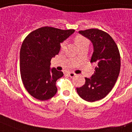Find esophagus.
<instances>
[{"mask_svg":"<svg viewBox=\"0 0 132 132\" xmlns=\"http://www.w3.org/2000/svg\"><path fill=\"white\" fill-rule=\"evenodd\" d=\"M68 75L70 76V77L72 78V77H74V76H75V75H76V74L74 73V72H68Z\"/></svg>","mask_w":132,"mask_h":132,"instance_id":"esophagus-1","label":"esophagus"}]
</instances>
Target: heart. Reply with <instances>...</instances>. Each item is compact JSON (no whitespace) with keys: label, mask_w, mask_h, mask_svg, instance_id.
I'll use <instances>...</instances> for the list:
<instances>
[{"label":"heart","mask_w":132,"mask_h":132,"mask_svg":"<svg viewBox=\"0 0 132 132\" xmlns=\"http://www.w3.org/2000/svg\"><path fill=\"white\" fill-rule=\"evenodd\" d=\"M75 42H76V45H77L78 46H80V45L84 43L88 42V41H87V39L85 38L84 37H83L82 36H80V35H79V36H77L76 37H75ZM65 43H61V48H63L64 47H65Z\"/></svg>","instance_id":"1"}]
</instances>
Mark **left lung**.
I'll return each instance as SVG.
<instances>
[{
  "instance_id": "1",
  "label": "left lung",
  "mask_w": 132,
  "mask_h": 132,
  "mask_svg": "<svg viewBox=\"0 0 132 132\" xmlns=\"http://www.w3.org/2000/svg\"><path fill=\"white\" fill-rule=\"evenodd\" d=\"M79 34L92 43L91 63L96 66L91 77L85 78V84L76 91L81 98L92 102L104 98L115 86L120 72V54L112 37L104 31L92 28Z\"/></svg>"
}]
</instances>
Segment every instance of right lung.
Here are the masks:
<instances>
[{
    "label": "right lung",
    "mask_w": 132,
    "mask_h": 132,
    "mask_svg": "<svg viewBox=\"0 0 132 132\" xmlns=\"http://www.w3.org/2000/svg\"><path fill=\"white\" fill-rule=\"evenodd\" d=\"M75 30H60L45 26L28 35L20 51V71L24 86L35 98L46 100L57 93L56 82L63 73L51 68L52 57L58 54L60 44Z\"/></svg>",
    "instance_id": "obj_1"
}]
</instances>
